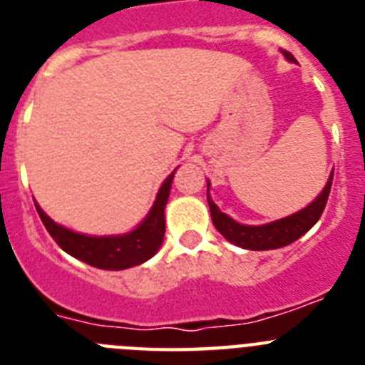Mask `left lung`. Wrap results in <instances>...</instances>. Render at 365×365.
I'll return each instance as SVG.
<instances>
[{"mask_svg":"<svg viewBox=\"0 0 365 365\" xmlns=\"http://www.w3.org/2000/svg\"><path fill=\"white\" fill-rule=\"evenodd\" d=\"M283 54H285L289 62H294V56L291 53L283 51ZM333 173L329 177L324 192L307 208H303V210L296 212V214L289 215L285 219H279V221L261 225V227H247V225L235 222L227 214H222L215 206V202L210 199V195L206 193L208 206H210L212 222L230 243L237 245L241 248H248V250H272V248L287 247V245L294 243L298 237H302L305 232L311 230L316 225V221L320 219V215L324 214L329 192H331V185H333Z\"/></svg>","mask_w":365,"mask_h":365,"instance_id":"8db88e82","label":"left lung"}]
</instances>
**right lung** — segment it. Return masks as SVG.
Listing matches in <instances>:
<instances>
[{
  "label": "right lung",
  "instance_id": "obj_1",
  "mask_svg": "<svg viewBox=\"0 0 365 365\" xmlns=\"http://www.w3.org/2000/svg\"><path fill=\"white\" fill-rule=\"evenodd\" d=\"M173 173H175V170H173ZM173 173H170L160 186L153 208L146 215V219L130 234L91 237V235L76 234V232L60 227L53 219L47 217L45 212L36 205L38 215H40L41 222L45 225L51 237L58 243V247L76 259L102 270L130 269V267L140 265L151 256H155V252L163 245L164 232H166L164 206L170 197Z\"/></svg>",
  "mask_w": 365,
  "mask_h": 365
}]
</instances>
